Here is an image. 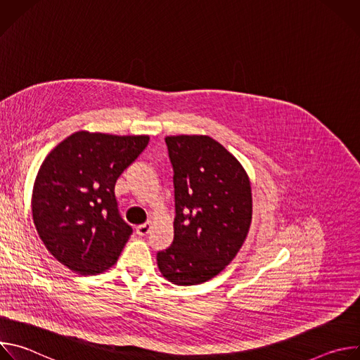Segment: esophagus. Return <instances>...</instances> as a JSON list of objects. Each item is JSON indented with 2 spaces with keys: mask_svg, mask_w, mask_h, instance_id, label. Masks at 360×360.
Listing matches in <instances>:
<instances>
[{
  "mask_svg": "<svg viewBox=\"0 0 360 360\" xmlns=\"http://www.w3.org/2000/svg\"><path fill=\"white\" fill-rule=\"evenodd\" d=\"M150 228H152V224H150V222H145V224L136 226V233H138L139 236H145V235L149 233Z\"/></svg>",
  "mask_w": 360,
  "mask_h": 360,
  "instance_id": "34e87169",
  "label": "esophagus"
}]
</instances>
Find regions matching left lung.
<instances>
[{
	"instance_id": "1",
	"label": "left lung",
	"mask_w": 360,
	"mask_h": 360,
	"mask_svg": "<svg viewBox=\"0 0 360 360\" xmlns=\"http://www.w3.org/2000/svg\"><path fill=\"white\" fill-rule=\"evenodd\" d=\"M174 167V242L158 268L175 285L212 279L236 256L252 221L250 181L232 153L208 135L165 138Z\"/></svg>"
}]
</instances>
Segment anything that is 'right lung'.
<instances>
[{
  "mask_svg": "<svg viewBox=\"0 0 360 360\" xmlns=\"http://www.w3.org/2000/svg\"><path fill=\"white\" fill-rule=\"evenodd\" d=\"M148 141L78 131L45 157L32 188V219L45 248L68 269L86 276L117 264L132 228L118 214L115 182Z\"/></svg>",
  "mask_w": 360,
  "mask_h": 360,
  "instance_id": "right-lung-1",
  "label": "right lung"
}]
</instances>
